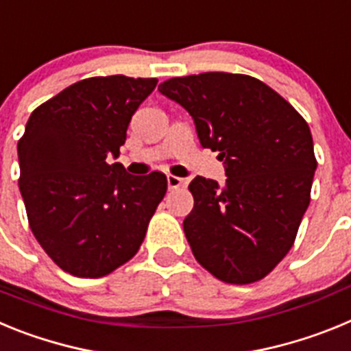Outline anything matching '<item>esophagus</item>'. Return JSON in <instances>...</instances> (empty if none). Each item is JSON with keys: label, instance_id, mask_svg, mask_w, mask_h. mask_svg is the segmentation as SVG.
I'll return each instance as SVG.
<instances>
[{"label": "esophagus", "instance_id": "1", "mask_svg": "<svg viewBox=\"0 0 351 351\" xmlns=\"http://www.w3.org/2000/svg\"><path fill=\"white\" fill-rule=\"evenodd\" d=\"M167 184H169V190L173 191L182 188V186H184V181H182L181 178H178V176H167Z\"/></svg>", "mask_w": 351, "mask_h": 351}]
</instances>
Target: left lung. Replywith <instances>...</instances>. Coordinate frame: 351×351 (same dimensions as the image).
<instances>
[{"instance_id":"8db88e82","label":"left lung","mask_w":351,"mask_h":351,"mask_svg":"<svg viewBox=\"0 0 351 351\" xmlns=\"http://www.w3.org/2000/svg\"><path fill=\"white\" fill-rule=\"evenodd\" d=\"M161 95L190 112L226 181L190 182L184 234L197 262L230 285L260 281L287 256L311 200L316 158L309 126L255 77L225 71L173 77Z\"/></svg>"}]
</instances>
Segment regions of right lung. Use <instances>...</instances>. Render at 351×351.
Returning a JSON list of instances; mask_svg holds the SVG:
<instances>
[{
    "mask_svg": "<svg viewBox=\"0 0 351 351\" xmlns=\"http://www.w3.org/2000/svg\"><path fill=\"white\" fill-rule=\"evenodd\" d=\"M156 82L79 80L36 107L19 138V190L29 228L68 274L101 278L132 260L165 197V173L137 178L108 163Z\"/></svg>",
    "mask_w": 351,
    "mask_h": 351,
    "instance_id": "add662e5",
    "label": "right lung"
}]
</instances>
